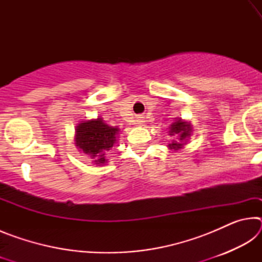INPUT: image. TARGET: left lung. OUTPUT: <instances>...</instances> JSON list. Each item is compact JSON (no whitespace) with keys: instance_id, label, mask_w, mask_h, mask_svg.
<instances>
[{"instance_id":"left-lung-1","label":"left lung","mask_w":262,"mask_h":262,"mask_svg":"<svg viewBox=\"0 0 262 262\" xmlns=\"http://www.w3.org/2000/svg\"><path fill=\"white\" fill-rule=\"evenodd\" d=\"M190 132H192V128H190L189 123L181 121V119H178V121H176L171 125L170 135H179V140L178 142H172L171 144H168V147L174 150L183 148V142L185 139L190 136Z\"/></svg>"}]
</instances>
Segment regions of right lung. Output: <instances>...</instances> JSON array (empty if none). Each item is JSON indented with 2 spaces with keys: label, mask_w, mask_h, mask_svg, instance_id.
Returning a JSON list of instances; mask_svg holds the SVG:
<instances>
[{
  "label": "right lung",
  "mask_w": 262,
  "mask_h": 262,
  "mask_svg": "<svg viewBox=\"0 0 262 262\" xmlns=\"http://www.w3.org/2000/svg\"><path fill=\"white\" fill-rule=\"evenodd\" d=\"M118 134L119 128L106 125L98 118L97 120H88L78 123L75 141L77 147L84 154L90 155L91 158H95L96 164H104L106 162L104 155L112 149Z\"/></svg>",
  "instance_id": "1"
}]
</instances>
